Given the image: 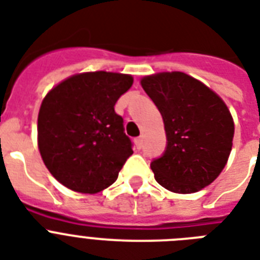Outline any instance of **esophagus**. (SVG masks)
<instances>
[{
  "label": "esophagus",
  "instance_id": "esophagus-1",
  "mask_svg": "<svg viewBox=\"0 0 260 260\" xmlns=\"http://www.w3.org/2000/svg\"><path fill=\"white\" fill-rule=\"evenodd\" d=\"M135 146H136V148H138V150H142V148H143V138H142V136H139V138L135 139Z\"/></svg>",
  "mask_w": 260,
  "mask_h": 260
}]
</instances>
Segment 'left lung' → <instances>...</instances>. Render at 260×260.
Here are the masks:
<instances>
[{
  "mask_svg": "<svg viewBox=\"0 0 260 260\" xmlns=\"http://www.w3.org/2000/svg\"><path fill=\"white\" fill-rule=\"evenodd\" d=\"M142 86L162 114L166 131L165 152L151 162L156 182L181 194L210 185L232 150L235 125L224 101L179 71L144 77Z\"/></svg>",
  "mask_w": 260,
  "mask_h": 260,
  "instance_id": "8db88e82",
  "label": "left lung"
}]
</instances>
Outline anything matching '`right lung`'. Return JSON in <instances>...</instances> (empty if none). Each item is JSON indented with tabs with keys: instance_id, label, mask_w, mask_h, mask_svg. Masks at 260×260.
I'll list each match as a JSON object with an SVG mask.
<instances>
[{
	"instance_id": "obj_1",
	"label": "right lung",
	"mask_w": 260,
	"mask_h": 260,
	"mask_svg": "<svg viewBox=\"0 0 260 260\" xmlns=\"http://www.w3.org/2000/svg\"><path fill=\"white\" fill-rule=\"evenodd\" d=\"M131 75L95 71L73 75L43 100L38 143L43 162L62 185L94 194L116 182L134 154L114 105Z\"/></svg>"
}]
</instances>
